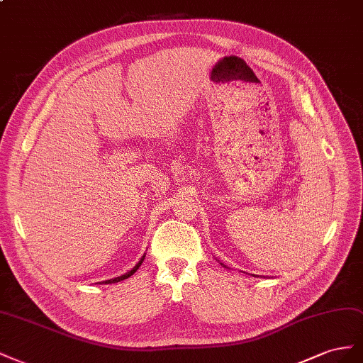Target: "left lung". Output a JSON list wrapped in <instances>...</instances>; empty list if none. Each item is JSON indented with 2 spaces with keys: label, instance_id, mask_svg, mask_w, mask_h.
Segmentation results:
<instances>
[{
  "label": "left lung",
  "instance_id": "obj_1",
  "mask_svg": "<svg viewBox=\"0 0 363 363\" xmlns=\"http://www.w3.org/2000/svg\"><path fill=\"white\" fill-rule=\"evenodd\" d=\"M220 264H222V266H223V267H228V266H225V264H223V263H220ZM254 277H255V275H254Z\"/></svg>",
  "mask_w": 363,
  "mask_h": 363
}]
</instances>
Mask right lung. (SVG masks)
<instances>
[{
	"label": "right lung",
	"instance_id": "add662e5",
	"mask_svg": "<svg viewBox=\"0 0 363 363\" xmlns=\"http://www.w3.org/2000/svg\"><path fill=\"white\" fill-rule=\"evenodd\" d=\"M144 257H146V254H144L141 258H140V262L133 266L129 272H126L124 275H120V277H116V278H111V279H106V281H101V283H105V284H112V283H118V281H123V279H126V278H129V277H132L133 274L137 272V269L141 266V263H143V260H144Z\"/></svg>",
	"mask_w": 363,
	"mask_h": 363
}]
</instances>
